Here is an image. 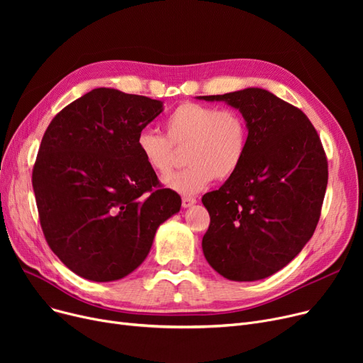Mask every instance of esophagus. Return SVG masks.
I'll return each mask as SVG.
<instances>
[{
  "label": "esophagus",
  "instance_id": "obj_1",
  "mask_svg": "<svg viewBox=\"0 0 363 363\" xmlns=\"http://www.w3.org/2000/svg\"><path fill=\"white\" fill-rule=\"evenodd\" d=\"M196 199L194 197H182V207H191L193 204H196Z\"/></svg>",
  "mask_w": 363,
  "mask_h": 363
}]
</instances>
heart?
Returning a JSON list of instances; mask_svg holds the SVG:
<instances>
[{"label": "heart", "mask_w": 363, "mask_h": 363, "mask_svg": "<svg viewBox=\"0 0 363 363\" xmlns=\"http://www.w3.org/2000/svg\"><path fill=\"white\" fill-rule=\"evenodd\" d=\"M164 130L166 137L143 129L135 141L138 155L163 178L177 164V148H186L188 167L164 181L170 189L186 196L197 194L213 179L231 178L249 145V126L240 111L193 101H184L167 114Z\"/></svg>", "instance_id": "b5f03b06"}]
</instances>
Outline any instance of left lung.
<instances>
[{
	"mask_svg": "<svg viewBox=\"0 0 363 363\" xmlns=\"http://www.w3.org/2000/svg\"><path fill=\"white\" fill-rule=\"evenodd\" d=\"M238 108L249 126L241 167L201 201L208 264L231 281H257L289 264L313 235L328 184L316 129L300 108L260 88L203 95Z\"/></svg>",
	"mask_w": 363,
	"mask_h": 363,
	"instance_id": "1",
	"label": "left lung"
}]
</instances>
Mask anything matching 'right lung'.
<instances>
[{"label": "right lung", "instance_id": "add662e5", "mask_svg": "<svg viewBox=\"0 0 363 363\" xmlns=\"http://www.w3.org/2000/svg\"><path fill=\"white\" fill-rule=\"evenodd\" d=\"M163 103L97 88L59 111L32 170L44 237L67 268L89 281H116L147 257L160 223L181 197L163 188L138 155L137 135Z\"/></svg>", "mask_w": 363, "mask_h": 363}]
</instances>
